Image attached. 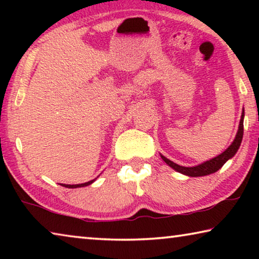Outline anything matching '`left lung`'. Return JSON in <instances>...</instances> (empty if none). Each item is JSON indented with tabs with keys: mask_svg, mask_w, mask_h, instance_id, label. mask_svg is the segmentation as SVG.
Listing matches in <instances>:
<instances>
[{
	"mask_svg": "<svg viewBox=\"0 0 259 259\" xmlns=\"http://www.w3.org/2000/svg\"><path fill=\"white\" fill-rule=\"evenodd\" d=\"M243 117H244V111L242 112V115H241L239 129H238V133H236L233 143H232L231 145L227 147V150H225L222 153V154H219L218 156L213 157V159L205 161V162H203V163L195 165V166L179 165L177 163H175V162L170 161L169 159H166V157L163 155H161L162 160H163L169 166H171L172 169L176 170V171L181 172L183 175H186V176H190V177L207 176V175L216 172L217 170L221 169L222 166L225 164V162L227 160L232 159V157L235 155V153L239 150L241 142H242V137H243Z\"/></svg>",
	"mask_w": 259,
	"mask_h": 259,
	"instance_id": "8db88e82",
	"label": "left lung"
}]
</instances>
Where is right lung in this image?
<instances>
[{
  "label": "right lung",
  "instance_id": "obj_1",
  "mask_svg": "<svg viewBox=\"0 0 259 259\" xmlns=\"http://www.w3.org/2000/svg\"><path fill=\"white\" fill-rule=\"evenodd\" d=\"M95 181H96V179H93V181H90V182H87V183H83V184H76V185H68V184H60V185L64 186V187H67V188H77V187H84V186L90 185V184H93Z\"/></svg>",
  "mask_w": 259,
  "mask_h": 259
}]
</instances>
